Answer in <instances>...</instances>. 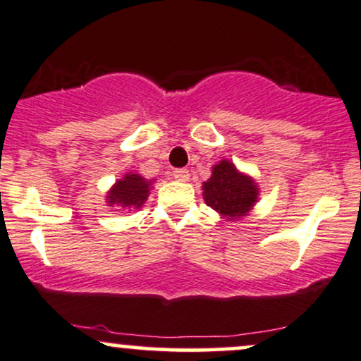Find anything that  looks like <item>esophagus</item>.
I'll return each instance as SVG.
<instances>
[{"label": "esophagus", "instance_id": "1", "mask_svg": "<svg viewBox=\"0 0 361 361\" xmlns=\"http://www.w3.org/2000/svg\"><path fill=\"white\" fill-rule=\"evenodd\" d=\"M172 176H173V179L179 180V182L189 180V171H188V169H176V171L172 172Z\"/></svg>", "mask_w": 361, "mask_h": 361}]
</instances>
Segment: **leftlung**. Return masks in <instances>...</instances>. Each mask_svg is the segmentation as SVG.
<instances>
[{"label":"left lung","instance_id":"8db88e82","mask_svg":"<svg viewBox=\"0 0 361 361\" xmlns=\"http://www.w3.org/2000/svg\"><path fill=\"white\" fill-rule=\"evenodd\" d=\"M204 201L228 219L247 214L257 202V185L253 179L243 176L228 160L213 167V176L204 182Z\"/></svg>","mask_w":361,"mask_h":361}]
</instances>
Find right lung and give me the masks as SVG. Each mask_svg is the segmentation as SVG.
<instances>
[{
  "mask_svg": "<svg viewBox=\"0 0 361 361\" xmlns=\"http://www.w3.org/2000/svg\"><path fill=\"white\" fill-rule=\"evenodd\" d=\"M148 192H150V182L140 177L138 173H126L121 180L114 184L106 199H108L109 206L140 207L147 201Z\"/></svg>",
  "mask_w": 361,
  "mask_h": 361,
  "instance_id": "obj_1",
  "label": "right lung"
}]
</instances>
